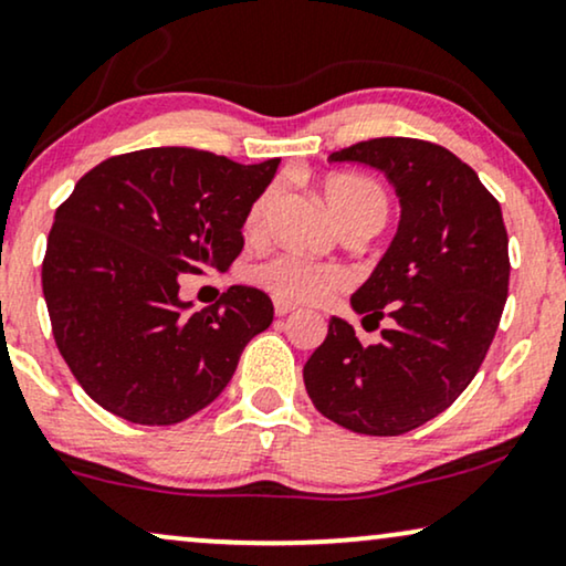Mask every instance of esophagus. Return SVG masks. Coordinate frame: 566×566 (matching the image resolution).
<instances>
[{
	"label": "esophagus",
	"instance_id": "esophagus-1",
	"mask_svg": "<svg viewBox=\"0 0 566 566\" xmlns=\"http://www.w3.org/2000/svg\"><path fill=\"white\" fill-rule=\"evenodd\" d=\"M292 311H295V305H292V303H287V300H274V313H276V316H287V313H292Z\"/></svg>",
	"mask_w": 566,
	"mask_h": 566
}]
</instances>
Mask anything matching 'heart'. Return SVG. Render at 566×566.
<instances>
[{
    "instance_id": "b5f03b06",
    "label": "heart",
    "mask_w": 566,
    "mask_h": 566,
    "mask_svg": "<svg viewBox=\"0 0 566 566\" xmlns=\"http://www.w3.org/2000/svg\"><path fill=\"white\" fill-rule=\"evenodd\" d=\"M321 192H324L326 206L342 224V230L357 224V221L381 224L386 213V192L368 177L334 171V175L324 177ZM271 200H274V188L263 190L250 203L245 213V232L250 238H259L266 227ZM253 279L271 295L287 300V303H321V300L332 297L334 292L345 290L349 284L347 269L336 266V263L307 261L292 253H279L274 259L259 263L253 269Z\"/></svg>"
}]
</instances>
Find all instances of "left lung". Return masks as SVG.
<instances>
[{"instance_id": "8db88e82", "label": "left lung", "mask_w": 566, "mask_h": 566, "mask_svg": "<svg viewBox=\"0 0 566 566\" xmlns=\"http://www.w3.org/2000/svg\"><path fill=\"white\" fill-rule=\"evenodd\" d=\"M381 169L402 217L355 313L389 318L378 345L328 321L303 378L316 410L366 436H399L428 423L468 389L506 303L510 238L499 200L452 151L418 138H374L328 156Z\"/></svg>"}]
</instances>
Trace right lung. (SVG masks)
Masks as SVG:
<instances>
[{
	"label": "right lung",
	"mask_w": 566,
	"mask_h": 566,
	"mask_svg": "<svg viewBox=\"0 0 566 566\" xmlns=\"http://www.w3.org/2000/svg\"><path fill=\"white\" fill-rule=\"evenodd\" d=\"M276 167L167 146L112 156L77 180L54 213L41 284L56 347L93 402L171 426L224 391L274 305L234 284L190 311L180 276L238 259L245 213Z\"/></svg>",
	"instance_id": "add662e5"
}]
</instances>
